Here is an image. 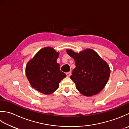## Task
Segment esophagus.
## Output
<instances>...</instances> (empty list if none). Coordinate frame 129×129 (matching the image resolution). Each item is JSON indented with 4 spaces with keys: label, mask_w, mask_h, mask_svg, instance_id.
Returning <instances> with one entry per match:
<instances>
[{
    "label": "esophagus",
    "mask_w": 129,
    "mask_h": 129,
    "mask_svg": "<svg viewBox=\"0 0 129 129\" xmlns=\"http://www.w3.org/2000/svg\"><path fill=\"white\" fill-rule=\"evenodd\" d=\"M66 75L67 77H70V76L71 75V72H68L66 73Z\"/></svg>",
    "instance_id": "1"
}]
</instances>
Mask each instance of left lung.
<instances>
[{
    "label": "left lung",
    "mask_w": 129,
    "mask_h": 129,
    "mask_svg": "<svg viewBox=\"0 0 129 129\" xmlns=\"http://www.w3.org/2000/svg\"><path fill=\"white\" fill-rule=\"evenodd\" d=\"M67 53L75 60L76 68L70 78L75 83L76 88L86 96L99 93L110 77V70L107 63L91 49L79 53L67 49Z\"/></svg>",
    "instance_id": "1"
}]
</instances>
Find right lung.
<instances>
[{
	"instance_id": "1",
	"label": "right lung",
	"mask_w": 129,
	"mask_h": 129,
	"mask_svg": "<svg viewBox=\"0 0 129 129\" xmlns=\"http://www.w3.org/2000/svg\"><path fill=\"white\" fill-rule=\"evenodd\" d=\"M58 55L52 48L46 47L38 51L26 66V76L31 86L43 94L53 93L66 77L57 63Z\"/></svg>"
}]
</instances>
